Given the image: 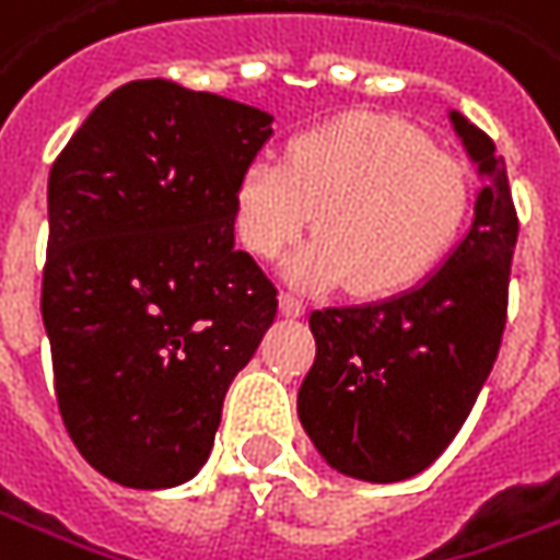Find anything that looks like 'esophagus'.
Wrapping results in <instances>:
<instances>
[{
  "mask_svg": "<svg viewBox=\"0 0 560 560\" xmlns=\"http://www.w3.org/2000/svg\"><path fill=\"white\" fill-rule=\"evenodd\" d=\"M281 316H288V318H300L303 313H306V303L300 298H294V294H281Z\"/></svg>",
  "mask_w": 560,
  "mask_h": 560,
  "instance_id": "1",
  "label": "esophagus"
}]
</instances>
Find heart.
<instances>
[{
    "label": "heart",
    "mask_w": 560,
    "mask_h": 560,
    "mask_svg": "<svg viewBox=\"0 0 560 560\" xmlns=\"http://www.w3.org/2000/svg\"><path fill=\"white\" fill-rule=\"evenodd\" d=\"M316 217V242L288 260L306 291L353 281L390 298L434 269L468 217V179L450 154L384 117H340L284 151L250 158L235 185V229L250 254L276 260Z\"/></svg>",
    "instance_id": "heart-1"
}]
</instances>
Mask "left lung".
<instances>
[{"mask_svg": "<svg viewBox=\"0 0 560 560\" xmlns=\"http://www.w3.org/2000/svg\"><path fill=\"white\" fill-rule=\"evenodd\" d=\"M450 124L483 179L465 238L409 291L310 316L316 362L300 384V424L353 480L424 471L465 424L505 331L517 242L509 173L483 129L458 110Z\"/></svg>", "mask_w": 560, "mask_h": 560, "instance_id": "obj_1", "label": "left lung"}]
</instances>
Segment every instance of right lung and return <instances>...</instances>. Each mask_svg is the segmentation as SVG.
Instances as JSON below:
<instances>
[{"mask_svg": "<svg viewBox=\"0 0 560 560\" xmlns=\"http://www.w3.org/2000/svg\"><path fill=\"white\" fill-rule=\"evenodd\" d=\"M272 114L213 92L114 89L49 173L43 325L73 446L132 490L201 471L229 384L279 298L235 247V185Z\"/></svg>", "mask_w": 560, "mask_h": 560, "instance_id": "add662e5", "label": "right lung"}]
</instances>
